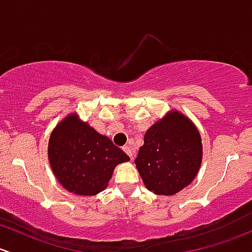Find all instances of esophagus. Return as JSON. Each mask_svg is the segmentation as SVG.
Returning <instances> with one entry per match:
<instances>
[{
	"label": "esophagus",
	"mask_w": 252,
	"mask_h": 252,
	"mask_svg": "<svg viewBox=\"0 0 252 252\" xmlns=\"http://www.w3.org/2000/svg\"><path fill=\"white\" fill-rule=\"evenodd\" d=\"M123 151L126 152V153L128 154V156H129V158H130V159L132 160V158H134V157H132V151H131V148L129 147V146H124V147H123Z\"/></svg>",
	"instance_id": "1"
}]
</instances>
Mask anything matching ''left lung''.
Here are the masks:
<instances>
[{"mask_svg": "<svg viewBox=\"0 0 252 252\" xmlns=\"http://www.w3.org/2000/svg\"><path fill=\"white\" fill-rule=\"evenodd\" d=\"M202 148L193 122L184 113L171 110L146 131L135 165L149 191L172 196L197 176Z\"/></svg>", "mask_w": 252, "mask_h": 252, "instance_id": "8db88e82", "label": "left lung"}]
</instances>
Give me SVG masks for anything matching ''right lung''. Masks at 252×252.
Here are the masks:
<instances>
[{"instance_id": "obj_1", "label": "right lung", "mask_w": 252, "mask_h": 252, "mask_svg": "<svg viewBox=\"0 0 252 252\" xmlns=\"http://www.w3.org/2000/svg\"><path fill=\"white\" fill-rule=\"evenodd\" d=\"M48 158L59 183L79 196L98 195L107 188L115 167L130 160L76 112L69 113L51 131Z\"/></svg>"}]
</instances>
